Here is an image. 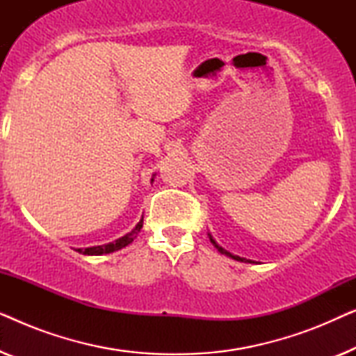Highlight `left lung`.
<instances>
[{
    "label": "left lung",
    "instance_id": "8db88e82",
    "mask_svg": "<svg viewBox=\"0 0 356 356\" xmlns=\"http://www.w3.org/2000/svg\"><path fill=\"white\" fill-rule=\"evenodd\" d=\"M209 238H211V243H212V245H213V246H216V248H217V250H218V251H220V252H222V254H227V256H230V257H233V259H236V261H246V259H243V257H240V256H233V254H230V252H228V251H225V250H223V248H220V246H218V245H217V243H216V241H213V238H212L211 235H209Z\"/></svg>",
    "mask_w": 356,
    "mask_h": 356
}]
</instances>
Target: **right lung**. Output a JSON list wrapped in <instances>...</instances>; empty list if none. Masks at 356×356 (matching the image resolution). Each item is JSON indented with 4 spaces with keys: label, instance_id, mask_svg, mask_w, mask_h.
<instances>
[{
    "label": "right lung",
    "instance_id": "1",
    "mask_svg": "<svg viewBox=\"0 0 356 356\" xmlns=\"http://www.w3.org/2000/svg\"><path fill=\"white\" fill-rule=\"evenodd\" d=\"M143 222L144 218H140L138 225H136L134 230H131L129 233H126L124 236L118 238V240H115L113 243H108V245H102V246H92V248H86V250H77L82 254H89V256H100V254H108V252H113V251H118L121 248L128 246L131 241L134 240L136 236H138V233L140 232V228H143Z\"/></svg>",
    "mask_w": 356,
    "mask_h": 356
}]
</instances>
